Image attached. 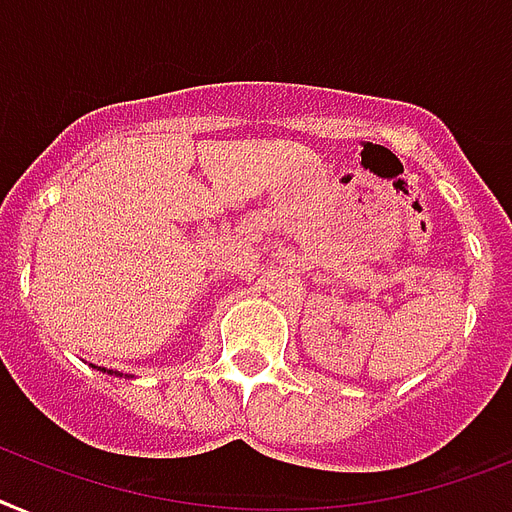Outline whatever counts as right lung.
<instances>
[{
  "mask_svg": "<svg viewBox=\"0 0 512 512\" xmlns=\"http://www.w3.org/2000/svg\"><path fill=\"white\" fill-rule=\"evenodd\" d=\"M102 371H105V368H102ZM110 373H112V371H110Z\"/></svg>",
  "mask_w": 512,
  "mask_h": 512,
  "instance_id": "1",
  "label": "right lung"
}]
</instances>
